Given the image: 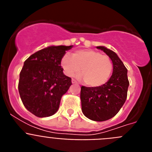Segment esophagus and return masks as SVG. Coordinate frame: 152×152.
Masks as SVG:
<instances>
[{
  "mask_svg": "<svg viewBox=\"0 0 152 152\" xmlns=\"http://www.w3.org/2000/svg\"><path fill=\"white\" fill-rule=\"evenodd\" d=\"M72 84H77V81L75 80V79H72Z\"/></svg>",
  "mask_w": 152,
  "mask_h": 152,
  "instance_id": "1",
  "label": "esophagus"
}]
</instances>
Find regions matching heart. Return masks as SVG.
<instances>
[{"instance_id": "1", "label": "heart", "mask_w": 152, "mask_h": 152, "mask_svg": "<svg viewBox=\"0 0 152 152\" xmlns=\"http://www.w3.org/2000/svg\"><path fill=\"white\" fill-rule=\"evenodd\" d=\"M61 67L69 77L78 73L90 87H100L107 82L113 72V62L109 56L91 49H81L75 52L72 57L64 55L61 58Z\"/></svg>"}]
</instances>
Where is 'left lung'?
<instances>
[{
	"label": "left lung",
	"instance_id": "1",
	"mask_svg": "<svg viewBox=\"0 0 152 152\" xmlns=\"http://www.w3.org/2000/svg\"><path fill=\"white\" fill-rule=\"evenodd\" d=\"M112 60L113 70L110 78L100 87L80 89L81 110L86 117L94 121H106L116 116L127 97L129 82L127 69L116 53L104 46H97Z\"/></svg>",
	"mask_w": 152,
	"mask_h": 152
}]
</instances>
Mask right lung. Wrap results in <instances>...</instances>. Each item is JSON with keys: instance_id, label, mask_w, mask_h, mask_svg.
<instances>
[{"instance_id": "right-lung-1", "label": "right lung", "mask_w": 152, "mask_h": 152, "mask_svg": "<svg viewBox=\"0 0 152 152\" xmlns=\"http://www.w3.org/2000/svg\"><path fill=\"white\" fill-rule=\"evenodd\" d=\"M73 45H52L31 55L20 73L18 90L27 110L38 117L54 115L61 96L72 85L63 74L61 58Z\"/></svg>"}]
</instances>
